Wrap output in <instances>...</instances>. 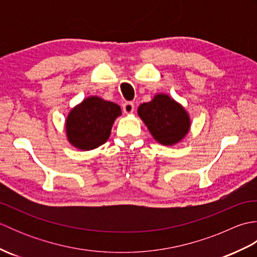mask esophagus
Returning <instances> with one entry per match:
<instances>
[{"mask_svg": "<svg viewBox=\"0 0 257 257\" xmlns=\"http://www.w3.org/2000/svg\"><path fill=\"white\" fill-rule=\"evenodd\" d=\"M122 109L124 113H133L135 110V105L132 101H125L122 105Z\"/></svg>", "mask_w": 257, "mask_h": 257, "instance_id": "34e87169", "label": "esophagus"}]
</instances>
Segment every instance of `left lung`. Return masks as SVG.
<instances>
[{
    "mask_svg": "<svg viewBox=\"0 0 257 257\" xmlns=\"http://www.w3.org/2000/svg\"><path fill=\"white\" fill-rule=\"evenodd\" d=\"M139 117L150 134L163 146L180 143L190 130V117L185 109L170 96L158 94L149 102L141 103Z\"/></svg>",
    "mask_w": 257,
    "mask_h": 257,
    "instance_id": "obj_1",
    "label": "left lung"
}]
</instances>
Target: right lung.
Returning <instances> with one entry per match:
<instances>
[{
    "label": "right lung",
    "mask_w": 257,
    "mask_h": 257,
    "mask_svg": "<svg viewBox=\"0 0 257 257\" xmlns=\"http://www.w3.org/2000/svg\"><path fill=\"white\" fill-rule=\"evenodd\" d=\"M120 114L121 109L117 103L97 96L86 98L68 113L65 124L67 139L77 149H95L108 140L114 120Z\"/></svg>",
    "instance_id": "1"
}]
</instances>
